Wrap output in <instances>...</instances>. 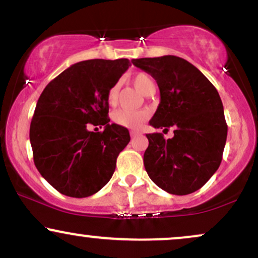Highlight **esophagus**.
Wrapping results in <instances>:
<instances>
[{"mask_svg": "<svg viewBox=\"0 0 258 258\" xmlns=\"http://www.w3.org/2000/svg\"><path fill=\"white\" fill-rule=\"evenodd\" d=\"M130 135H131V137H136V136L139 135L138 131H131L130 132Z\"/></svg>", "mask_w": 258, "mask_h": 258, "instance_id": "esophagus-1", "label": "esophagus"}]
</instances>
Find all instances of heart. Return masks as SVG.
<instances>
[{
  "mask_svg": "<svg viewBox=\"0 0 258 258\" xmlns=\"http://www.w3.org/2000/svg\"><path fill=\"white\" fill-rule=\"evenodd\" d=\"M131 81L133 86L146 96H149L155 90V84H154L153 79L146 73L136 74L131 78ZM117 96H119V86H111L110 90L108 91V96H106L108 104L110 106L116 104ZM147 119L148 112L146 110H123V109H120V110H116L112 114V120H114L115 123L132 130L139 128L146 122Z\"/></svg>",
  "mask_w": 258,
  "mask_h": 258,
  "instance_id": "obj_1",
  "label": "heart"
}]
</instances>
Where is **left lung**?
<instances>
[{
  "label": "left lung",
  "mask_w": 258,
  "mask_h": 258,
  "mask_svg": "<svg viewBox=\"0 0 258 258\" xmlns=\"http://www.w3.org/2000/svg\"><path fill=\"white\" fill-rule=\"evenodd\" d=\"M150 74L160 90V104L149 123L173 127V138L148 133L144 167L165 191L186 195L197 191L220 167L228 126L215 86L199 69L176 55L132 59Z\"/></svg>",
  "instance_id": "8db88e82"
}]
</instances>
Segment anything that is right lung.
<instances>
[{"label": "right lung", "instance_id": "right-lung-1", "mask_svg": "<svg viewBox=\"0 0 258 258\" xmlns=\"http://www.w3.org/2000/svg\"><path fill=\"white\" fill-rule=\"evenodd\" d=\"M128 59H91L72 65L46 86L30 125L35 166L59 193L86 198L111 178L130 142L126 127L109 123L108 91L130 67ZM91 124L105 126L91 133Z\"/></svg>", "mask_w": 258, "mask_h": 258}]
</instances>
